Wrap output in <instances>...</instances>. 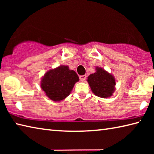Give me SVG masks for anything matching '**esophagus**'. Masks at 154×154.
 <instances>
[{
  "label": "esophagus",
  "instance_id": "esophagus-1",
  "mask_svg": "<svg viewBox=\"0 0 154 154\" xmlns=\"http://www.w3.org/2000/svg\"><path fill=\"white\" fill-rule=\"evenodd\" d=\"M86 75H81V76H79V79L80 80L82 81V82H84V81L86 79Z\"/></svg>",
  "mask_w": 154,
  "mask_h": 154
}]
</instances>
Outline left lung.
I'll return each mask as SVG.
<instances>
[{"instance_id":"8db88e82","label":"left lung","mask_w":154,"mask_h":154,"mask_svg":"<svg viewBox=\"0 0 154 154\" xmlns=\"http://www.w3.org/2000/svg\"><path fill=\"white\" fill-rule=\"evenodd\" d=\"M87 81L92 92L98 97H111L116 90L114 76L101 67H96V72L90 75Z\"/></svg>"}]
</instances>
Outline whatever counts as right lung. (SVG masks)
<instances>
[{
  "label": "right lung",
  "instance_id": "add662e5",
  "mask_svg": "<svg viewBox=\"0 0 154 154\" xmlns=\"http://www.w3.org/2000/svg\"><path fill=\"white\" fill-rule=\"evenodd\" d=\"M79 78L73 70L60 65L56 69L49 70L41 78V87L46 96L55 102L66 98Z\"/></svg>",
  "mask_w": 154,
  "mask_h": 154
}]
</instances>
